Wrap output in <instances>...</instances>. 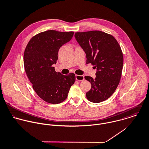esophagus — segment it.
<instances>
[{"label":"esophagus","mask_w":149,"mask_h":149,"mask_svg":"<svg viewBox=\"0 0 149 149\" xmlns=\"http://www.w3.org/2000/svg\"><path fill=\"white\" fill-rule=\"evenodd\" d=\"M85 79L84 76V75H76V80L79 81H82Z\"/></svg>","instance_id":"1"}]
</instances>
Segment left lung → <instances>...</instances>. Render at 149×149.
<instances>
[{"label":"left lung","mask_w":149,"mask_h":149,"mask_svg":"<svg viewBox=\"0 0 149 149\" xmlns=\"http://www.w3.org/2000/svg\"><path fill=\"white\" fill-rule=\"evenodd\" d=\"M75 38L86 53V64L97 70L95 79L85 77L92 85L86 96L93 103L103 102L114 93L121 79L124 62L121 47L113 36L100 31L76 32Z\"/></svg>","instance_id":"left-lung-1"}]
</instances>
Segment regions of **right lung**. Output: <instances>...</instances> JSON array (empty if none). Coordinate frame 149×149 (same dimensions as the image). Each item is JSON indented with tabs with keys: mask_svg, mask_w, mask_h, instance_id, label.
<instances>
[{
	"mask_svg": "<svg viewBox=\"0 0 149 149\" xmlns=\"http://www.w3.org/2000/svg\"><path fill=\"white\" fill-rule=\"evenodd\" d=\"M74 32L48 30L33 36L28 43L24 54L26 75L36 94L44 101L58 104L67 97L75 75L57 72L52 66L58 59L59 49L69 42Z\"/></svg>",
	"mask_w": 149,
	"mask_h": 149,
	"instance_id": "right-lung-1",
	"label": "right lung"
}]
</instances>
